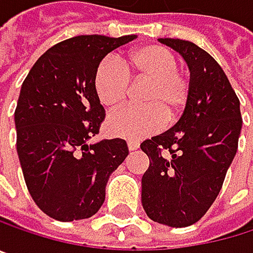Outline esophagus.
<instances>
[{"instance_id": "1", "label": "esophagus", "mask_w": 253, "mask_h": 253, "mask_svg": "<svg viewBox=\"0 0 253 253\" xmlns=\"http://www.w3.org/2000/svg\"><path fill=\"white\" fill-rule=\"evenodd\" d=\"M127 147H129V150H130V151H136V150L139 148V144H138V142H135V141H130V142L127 144Z\"/></svg>"}]
</instances>
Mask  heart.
<instances>
[{
  "instance_id": "b5f03b06",
  "label": "heart",
  "mask_w": 253,
  "mask_h": 253,
  "mask_svg": "<svg viewBox=\"0 0 253 253\" xmlns=\"http://www.w3.org/2000/svg\"><path fill=\"white\" fill-rule=\"evenodd\" d=\"M133 85H145L142 108H127L106 121L115 138L139 141L159 132L165 121L173 123L184 114L191 94L190 77L179 69L176 54L165 45L148 44L126 54L123 63L105 59L97 65L94 88L100 103L118 109L127 100Z\"/></svg>"
}]
</instances>
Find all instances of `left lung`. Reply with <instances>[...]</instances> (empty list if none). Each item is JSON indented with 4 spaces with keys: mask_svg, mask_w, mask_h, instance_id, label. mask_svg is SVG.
I'll return each mask as SVG.
<instances>
[{
    "mask_svg": "<svg viewBox=\"0 0 253 253\" xmlns=\"http://www.w3.org/2000/svg\"><path fill=\"white\" fill-rule=\"evenodd\" d=\"M160 41L185 59L191 94L172 129L141 144L150 159L142 206L153 221L181 228L197 222L218 197L237 153L242 114L225 72L208 51L179 38Z\"/></svg>",
    "mask_w": 253,
    "mask_h": 253,
    "instance_id": "1",
    "label": "left lung"
}]
</instances>
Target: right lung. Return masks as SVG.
<instances>
[{
	"instance_id": "add662e5",
	"label": "right lung",
	"mask_w": 253,
	"mask_h": 253,
	"mask_svg": "<svg viewBox=\"0 0 253 253\" xmlns=\"http://www.w3.org/2000/svg\"><path fill=\"white\" fill-rule=\"evenodd\" d=\"M78 35L57 42L26 75L14 123L28 191L50 218L69 222L93 216L105 202L109 175L129 154L124 139L88 145L105 109L94 88L100 60L135 40Z\"/></svg>"
}]
</instances>
